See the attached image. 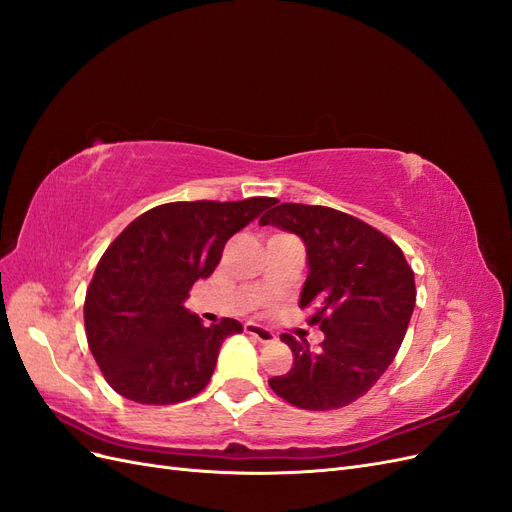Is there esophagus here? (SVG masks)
Returning <instances> with one entry per match:
<instances>
[{
  "label": "esophagus",
  "instance_id": "34e87169",
  "mask_svg": "<svg viewBox=\"0 0 512 512\" xmlns=\"http://www.w3.org/2000/svg\"><path fill=\"white\" fill-rule=\"evenodd\" d=\"M245 333L256 337L260 344H271L273 339H275V333H273V331H269V329H265V327H260V324H256V322H245Z\"/></svg>",
  "mask_w": 512,
  "mask_h": 512
}]
</instances>
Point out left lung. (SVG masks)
<instances>
[{
	"label": "left lung",
	"mask_w": 512,
	"mask_h": 512,
	"mask_svg": "<svg viewBox=\"0 0 512 512\" xmlns=\"http://www.w3.org/2000/svg\"><path fill=\"white\" fill-rule=\"evenodd\" d=\"M260 226L294 232L307 250L299 307L314 305L309 324L324 339L318 350L284 333L292 350L288 374L269 386L303 410H337L374 386L404 342L416 303L414 273L404 252L380 230L331 207L273 200Z\"/></svg>",
	"instance_id": "left-lung-1"
}]
</instances>
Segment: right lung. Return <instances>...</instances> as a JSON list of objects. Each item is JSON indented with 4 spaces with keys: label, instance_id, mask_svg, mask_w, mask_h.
Segmentation results:
<instances>
[{
    "label": "right lung",
    "instance_id": "obj_1",
    "mask_svg": "<svg viewBox=\"0 0 512 512\" xmlns=\"http://www.w3.org/2000/svg\"><path fill=\"white\" fill-rule=\"evenodd\" d=\"M273 198L196 200L153 207L100 258L85 297L89 350L111 389L136 404H179L205 389L224 339L241 322L205 327L183 307L218 267L226 241Z\"/></svg>",
    "mask_w": 512,
    "mask_h": 512
}]
</instances>
